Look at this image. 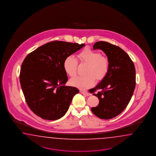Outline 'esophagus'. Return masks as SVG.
<instances>
[{
  "label": "esophagus",
  "mask_w": 156,
  "mask_h": 156,
  "mask_svg": "<svg viewBox=\"0 0 156 156\" xmlns=\"http://www.w3.org/2000/svg\"><path fill=\"white\" fill-rule=\"evenodd\" d=\"M80 93L81 94H82L83 95H87V96H88L89 94V93L87 92V91H83V90H80Z\"/></svg>",
  "instance_id": "obj_1"
}]
</instances>
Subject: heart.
Here are the masks:
<instances>
[{
  "mask_svg": "<svg viewBox=\"0 0 156 156\" xmlns=\"http://www.w3.org/2000/svg\"><path fill=\"white\" fill-rule=\"evenodd\" d=\"M78 58L80 63L87 64L85 76H78L71 79V86L80 90H86L95 85L97 81L103 80L109 70L108 58L101 53L90 48H85L80 52ZM63 69L66 74L71 78L77 74L78 61L73 56H68L63 62Z\"/></svg>",
  "mask_w": 156,
  "mask_h": 156,
  "instance_id": "obj_1",
  "label": "heart"
}]
</instances>
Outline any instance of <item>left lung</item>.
<instances>
[{"mask_svg":"<svg viewBox=\"0 0 156 156\" xmlns=\"http://www.w3.org/2000/svg\"><path fill=\"white\" fill-rule=\"evenodd\" d=\"M93 49H101L107 55L109 70L107 76L91 93L99 100L91 110L96 116L109 119L117 116L127 107L136 87V69L128 54L117 46L104 41L97 42ZM99 90L98 94H95Z\"/></svg>","mask_w":156,"mask_h":156,"instance_id":"obj_1","label":"left lung"}]
</instances>
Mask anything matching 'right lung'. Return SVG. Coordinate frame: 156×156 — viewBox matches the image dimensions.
<instances>
[{
    "label": "right lung",
    "instance_id": "add662e5",
    "mask_svg": "<svg viewBox=\"0 0 156 156\" xmlns=\"http://www.w3.org/2000/svg\"><path fill=\"white\" fill-rule=\"evenodd\" d=\"M85 46L55 41L38 47L25 58L19 80L26 101L34 113L51 121L66 114L79 90L65 86L68 78L63 62Z\"/></svg>",
    "mask_w": 156,
    "mask_h": 156
}]
</instances>
